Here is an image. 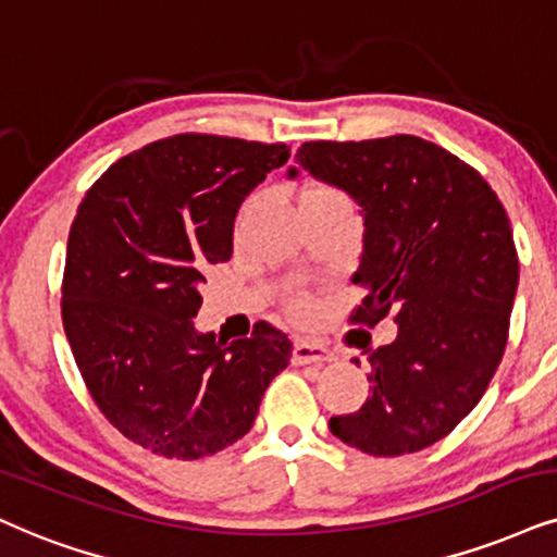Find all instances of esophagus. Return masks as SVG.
Segmentation results:
<instances>
[{"label":"esophagus","mask_w":557,"mask_h":557,"mask_svg":"<svg viewBox=\"0 0 557 557\" xmlns=\"http://www.w3.org/2000/svg\"><path fill=\"white\" fill-rule=\"evenodd\" d=\"M335 356L327 346H322L318 341H297L294 343V351H292V361L294 363H327L333 361Z\"/></svg>","instance_id":"34e87169"}]
</instances>
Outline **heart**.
I'll list each match as a JSON object with an SVG mask.
<instances>
[{
  "label": "heart",
  "mask_w": 557,
  "mask_h": 557,
  "mask_svg": "<svg viewBox=\"0 0 557 557\" xmlns=\"http://www.w3.org/2000/svg\"><path fill=\"white\" fill-rule=\"evenodd\" d=\"M325 196H341V194H335V190L327 188V185H310V188H305V194H301V201H310V198H325Z\"/></svg>",
  "instance_id": "heart-1"
}]
</instances>
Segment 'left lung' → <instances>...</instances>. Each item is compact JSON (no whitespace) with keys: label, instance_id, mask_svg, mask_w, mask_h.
<instances>
[{"label":"left lung","instance_id":"8db88e82","mask_svg":"<svg viewBox=\"0 0 557 557\" xmlns=\"http://www.w3.org/2000/svg\"><path fill=\"white\" fill-rule=\"evenodd\" d=\"M297 162L361 209L354 284L367 297L351 322H397V338L369 354L372 395L331 431L374 457L425 449L475 408L504 359L519 284L506 209L478 170L421 136L307 141Z\"/></svg>","mask_w":557,"mask_h":557}]
</instances>
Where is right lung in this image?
I'll use <instances>...</instances> for the list:
<instances>
[{
	"instance_id": "right-lung-1",
	"label": "right lung",
	"mask_w": 557,
	"mask_h": 557,
	"mask_svg": "<svg viewBox=\"0 0 557 557\" xmlns=\"http://www.w3.org/2000/svg\"><path fill=\"white\" fill-rule=\"evenodd\" d=\"M286 160V144L177 134L123 157L82 198L61 320L102 416L154 455L235 444L292 359L268 322L232 343L194 325L203 268L230 260L237 209Z\"/></svg>"
}]
</instances>
